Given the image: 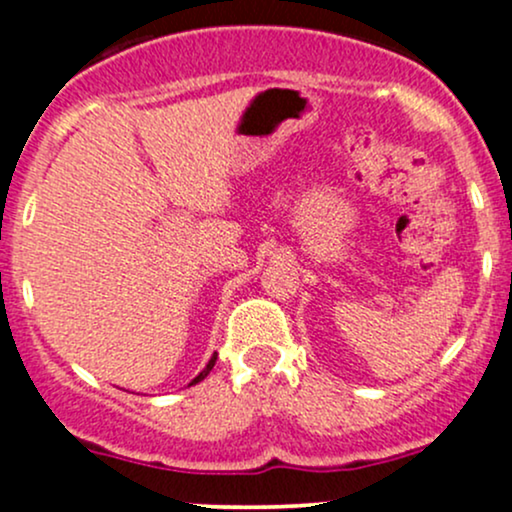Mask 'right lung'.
Wrapping results in <instances>:
<instances>
[{
    "mask_svg": "<svg viewBox=\"0 0 512 512\" xmlns=\"http://www.w3.org/2000/svg\"><path fill=\"white\" fill-rule=\"evenodd\" d=\"M214 363H216V354L209 358L207 368H204V370H202V373H199V375H197V378H195V380H192V383H190V385H197V383H202V380H204V378H207V375H209V370H211V368H214Z\"/></svg>",
    "mask_w": 512,
    "mask_h": 512,
    "instance_id": "obj_1",
    "label": "right lung"
}]
</instances>
